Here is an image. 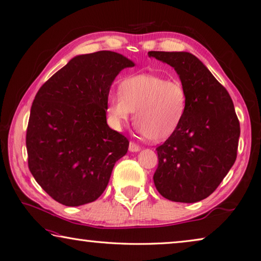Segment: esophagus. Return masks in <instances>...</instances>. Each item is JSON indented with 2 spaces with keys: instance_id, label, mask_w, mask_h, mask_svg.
<instances>
[{
  "instance_id": "1",
  "label": "esophagus",
  "mask_w": 261,
  "mask_h": 261,
  "mask_svg": "<svg viewBox=\"0 0 261 261\" xmlns=\"http://www.w3.org/2000/svg\"><path fill=\"white\" fill-rule=\"evenodd\" d=\"M141 148L139 147L138 144H136L135 142H130L129 144V151H131V152H138V151H140Z\"/></svg>"
}]
</instances>
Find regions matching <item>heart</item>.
Here are the masks:
<instances>
[{
  "label": "heart",
  "mask_w": 261,
  "mask_h": 261,
  "mask_svg": "<svg viewBox=\"0 0 261 261\" xmlns=\"http://www.w3.org/2000/svg\"><path fill=\"white\" fill-rule=\"evenodd\" d=\"M120 95H110L107 111L116 125H123L135 112V124L151 141H162L179 128L187 109V91L178 80L155 74L124 79Z\"/></svg>",
  "instance_id": "b5f03b06"
}]
</instances>
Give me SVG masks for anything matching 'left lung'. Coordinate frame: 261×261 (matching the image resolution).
Listing matches in <instances>:
<instances>
[{
	"instance_id": "8db88e82",
	"label": "left lung",
	"mask_w": 261,
	"mask_h": 261,
	"mask_svg": "<svg viewBox=\"0 0 261 261\" xmlns=\"http://www.w3.org/2000/svg\"><path fill=\"white\" fill-rule=\"evenodd\" d=\"M175 70L187 91L182 122L156 148V190L175 202L192 203L213 193L237 158L240 124L227 90L189 52L150 51Z\"/></svg>"
}]
</instances>
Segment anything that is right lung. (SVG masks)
I'll return each instance as SVG.
<instances>
[{"label": "right lung", "mask_w": 261, "mask_h": 261, "mask_svg": "<svg viewBox=\"0 0 261 261\" xmlns=\"http://www.w3.org/2000/svg\"><path fill=\"white\" fill-rule=\"evenodd\" d=\"M132 66L112 51L76 56L36 93L27 130L28 163L56 201L69 207L94 201L128 151V139L107 123V106L114 79Z\"/></svg>", "instance_id": "add662e5"}]
</instances>
